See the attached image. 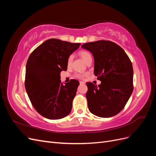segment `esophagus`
Masks as SVG:
<instances>
[{
    "label": "esophagus",
    "mask_w": 156,
    "mask_h": 156,
    "mask_svg": "<svg viewBox=\"0 0 156 156\" xmlns=\"http://www.w3.org/2000/svg\"><path fill=\"white\" fill-rule=\"evenodd\" d=\"M79 83H80V84H85V82H84V81H80Z\"/></svg>",
    "instance_id": "esophagus-1"
}]
</instances>
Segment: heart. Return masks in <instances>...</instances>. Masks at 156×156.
I'll return each instance as SVG.
<instances>
[{"label":"heart","instance_id":"1","mask_svg":"<svg viewBox=\"0 0 156 156\" xmlns=\"http://www.w3.org/2000/svg\"><path fill=\"white\" fill-rule=\"evenodd\" d=\"M79 55L81 56V58L84 60V62L86 63L88 62L89 60L92 59V55L90 54V52H88V51L86 50H81L79 52ZM73 56L72 55H71L68 56V58L67 59V64L69 66L72 63V61H73ZM87 73H75L74 74V77L75 78H77V79H83L84 77L86 76Z\"/></svg>","mask_w":156,"mask_h":156}]
</instances>
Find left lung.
I'll use <instances>...</instances> for the list:
<instances>
[{
  "label": "left lung",
  "mask_w": 156,
  "mask_h": 156,
  "mask_svg": "<svg viewBox=\"0 0 156 156\" xmlns=\"http://www.w3.org/2000/svg\"><path fill=\"white\" fill-rule=\"evenodd\" d=\"M94 58V75L101 83L97 87L87 83L89 111L102 118L119 113L133 90V70L129 56L120 46L108 40L84 44Z\"/></svg>",
  "instance_id": "left-lung-1"
}]
</instances>
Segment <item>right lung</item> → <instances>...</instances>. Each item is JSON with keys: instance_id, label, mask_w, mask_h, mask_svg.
<instances>
[{"instance_id": "right-lung-1", "label": "right lung", "mask_w": 156, "mask_h": 156, "mask_svg": "<svg viewBox=\"0 0 156 156\" xmlns=\"http://www.w3.org/2000/svg\"><path fill=\"white\" fill-rule=\"evenodd\" d=\"M80 45L49 39L33 51L28 58L26 90L33 107L46 119H63L72 111L79 83L72 79L64 85L60 75L62 71L67 70L68 56Z\"/></svg>"}]
</instances>
